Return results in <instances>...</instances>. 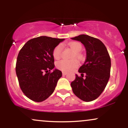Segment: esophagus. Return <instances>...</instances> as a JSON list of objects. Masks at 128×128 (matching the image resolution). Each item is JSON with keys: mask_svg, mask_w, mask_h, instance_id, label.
<instances>
[{"mask_svg": "<svg viewBox=\"0 0 128 128\" xmlns=\"http://www.w3.org/2000/svg\"><path fill=\"white\" fill-rule=\"evenodd\" d=\"M67 74V72H62V75L63 76H65Z\"/></svg>", "mask_w": 128, "mask_h": 128, "instance_id": "34e87169", "label": "esophagus"}]
</instances>
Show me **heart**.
I'll list each match as a JSON object with an SVG mask.
<instances>
[{
    "label": "heart",
    "instance_id": "obj_1",
    "mask_svg": "<svg viewBox=\"0 0 128 128\" xmlns=\"http://www.w3.org/2000/svg\"><path fill=\"white\" fill-rule=\"evenodd\" d=\"M70 48L74 51V54L73 56V58H80V55L79 52L82 50V46L81 44L78 42H72L68 44ZM62 51V46L61 44H59L55 47V49L53 52V56L55 59H59L61 57V54ZM78 65V62L76 60H62L61 61H58L56 64V66L58 68L61 69L62 71H70V70L74 69Z\"/></svg>",
    "mask_w": 128,
    "mask_h": 128
}]
</instances>
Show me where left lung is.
Returning <instances> with one entry per match:
<instances>
[{
	"mask_svg": "<svg viewBox=\"0 0 128 128\" xmlns=\"http://www.w3.org/2000/svg\"><path fill=\"white\" fill-rule=\"evenodd\" d=\"M71 39L80 42L86 49V61L78 70L81 76L76 74L71 86L78 98L90 102L97 99L106 87L110 76V56L105 46L99 39L85 34Z\"/></svg>",
	"mask_w": 128,
	"mask_h": 128,
	"instance_id": "8db88e82",
	"label": "left lung"
}]
</instances>
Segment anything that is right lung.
I'll return each instance as SVG.
<instances>
[{
	"label": "right lung",
	"instance_id": "1",
	"mask_svg": "<svg viewBox=\"0 0 128 128\" xmlns=\"http://www.w3.org/2000/svg\"><path fill=\"white\" fill-rule=\"evenodd\" d=\"M64 40L41 36L29 40L19 52L16 74L22 92L32 100H45L55 90L62 72L54 69L53 52ZM52 69L54 70L50 73Z\"/></svg>",
	"mask_w": 128,
	"mask_h": 128
}]
</instances>
